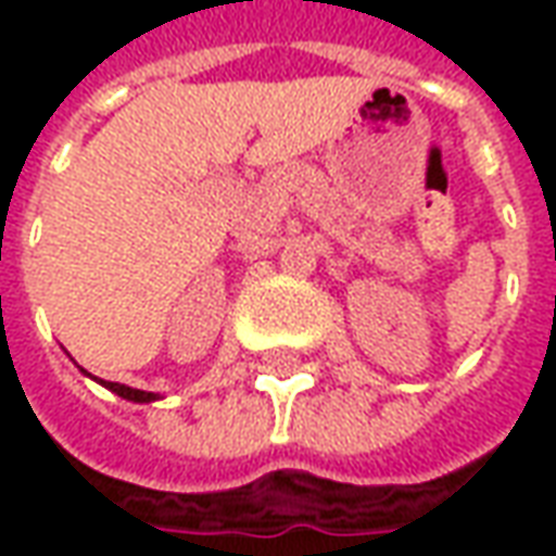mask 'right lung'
Listing matches in <instances>:
<instances>
[{
    "mask_svg": "<svg viewBox=\"0 0 556 556\" xmlns=\"http://www.w3.org/2000/svg\"><path fill=\"white\" fill-rule=\"evenodd\" d=\"M110 390L113 393H118L122 399H130V402H151V399H157L154 393H146V390H134V387H125V384H115V381H110Z\"/></svg>",
    "mask_w": 556,
    "mask_h": 556,
    "instance_id": "right-lung-1",
    "label": "right lung"
}]
</instances>
